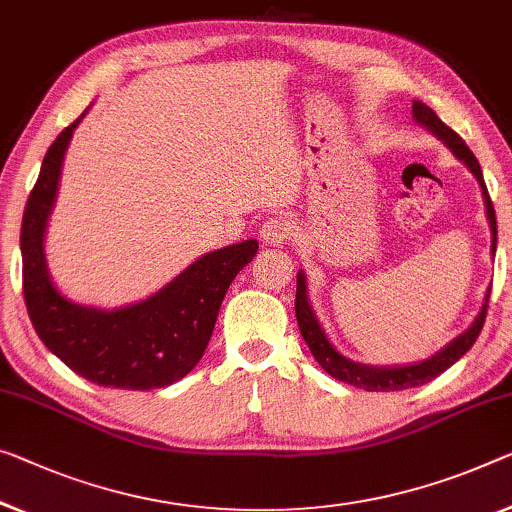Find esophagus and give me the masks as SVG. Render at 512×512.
<instances>
[{"label": "esophagus", "instance_id": "1", "mask_svg": "<svg viewBox=\"0 0 512 512\" xmlns=\"http://www.w3.org/2000/svg\"><path fill=\"white\" fill-rule=\"evenodd\" d=\"M261 238L267 247H283L295 238V226L288 217H283V215L270 217L261 226Z\"/></svg>", "mask_w": 512, "mask_h": 512}]
</instances>
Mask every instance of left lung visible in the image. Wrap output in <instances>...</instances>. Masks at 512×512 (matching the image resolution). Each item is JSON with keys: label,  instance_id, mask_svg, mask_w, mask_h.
I'll return each instance as SVG.
<instances>
[{"label": "left lung", "instance_id": "obj_1", "mask_svg": "<svg viewBox=\"0 0 512 512\" xmlns=\"http://www.w3.org/2000/svg\"><path fill=\"white\" fill-rule=\"evenodd\" d=\"M412 116L416 123L423 125L426 130H430L439 141H444L448 151H451L462 164H465V167L478 180V185H481L483 201H485V215H487V222H490V231H492L490 254L494 256L497 254V217H494L490 194H487L481 164H478L474 153L469 151L465 139H462L458 132H453L451 128H448L446 123H442V119H439V116L432 112L428 105H423L421 100L412 102ZM490 290H492V286L487 288L481 311H478V316L465 329V332L455 336L451 343H446L442 350H437L435 355H430L428 359L419 361V364H405V366H368V364H359V361L343 357L341 352L334 348L332 341L327 338L325 329L320 327L316 311L311 309L309 290H306V277L302 270L297 272L295 316H297V325H300L304 341H306V345H309L311 355L316 357L318 364L325 368V371L332 375L334 380L352 384V387H359L366 391H400V389L421 387V384L435 380L437 375H442L446 368H451L460 357L467 355V350L476 343V338L483 329L487 302H490Z\"/></svg>", "mask_w": 512, "mask_h": 512}]
</instances>
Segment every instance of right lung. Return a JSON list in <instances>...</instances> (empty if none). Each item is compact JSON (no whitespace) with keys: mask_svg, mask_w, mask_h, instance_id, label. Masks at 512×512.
<instances>
[{"mask_svg":"<svg viewBox=\"0 0 512 512\" xmlns=\"http://www.w3.org/2000/svg\"><path fill=\"white\" fill-rule=\"evenodd\" d=\"M86 112L45 153L22 215V293L31 325L45 348L84 380L132 391L169 387L199 364L226 290L235 274L254 261L258 242L245 240L203 254L151 297L119 309L68 300L47 270L45 231L68 144Z\"/></svg>","mask_w":512,"mask_h":512,"instance_id":"obj_1","label":"right lung"}]
</instances>
